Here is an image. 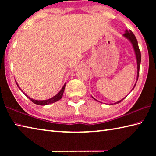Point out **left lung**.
<instances>
[{
  "label": "left lung",
  "mask_w": 156,
  "mask_h": 156,
  "mask_svg": "<svg viewBox=\"0 0 156 156\" xmlns=\"http://www.w3.org/2000/svg\"><path fill=\"white\" fill-rule=\"evenodd\" d=\"M123 36L125 37L129 40V41L131 42L132 45L133 47V49H134V51H135V54H136V59H137V69H138V72H137V81H138V76H139V71H140V62H141V53L140 51V49H139V47H138V41H137V39L136 38V36L134 34H133V32L131 30H126L125 31V33L123 34ZM136 83L135 84V85H134L133 88L135 87ZM94 100H96L93 98ZM123 98V99H124ZM123 99H122L120 101H118L117 102H115L114 104H118L122 100H123ZM111 105H113V104H111Z\"/></svg>",
  "instance_id": "8db88e82"
}]
</instances>
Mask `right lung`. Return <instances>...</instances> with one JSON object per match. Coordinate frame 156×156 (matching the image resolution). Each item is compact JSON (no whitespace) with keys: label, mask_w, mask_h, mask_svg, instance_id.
<instances>
[{"label":"right lung","mask_w":156,"mask_h":156,"mask_svg":"<svg viewBox=\"0 0 156 156\" xmlns=\"http://www.w3.org/2000/svg\"><path fill=\"white\" fill-rule=\"evenodd\" d=\"M17 86L18 87V84L16 83ZM65 85L66 84H64V86L62 87V88L61 90L59 91L58 94H57L56 96H54V97H52L51 98H49L48 100H34L32 98H31L28 97L27 95L25 94V96H27V98L29 99H30L31 102H33L34 104H36V105H49V104H51V103H54L55 102H57L58 100H59L60 99H61V98L62 97V95L63 93H64V91H65ZM18 88L20 89L19 87H18Z\"/></svg>","instance_id":"obj_1"}]
</instances>
